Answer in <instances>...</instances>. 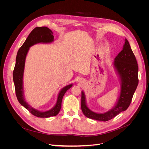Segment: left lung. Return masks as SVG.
Wrapping results in <instances>:
<instances>
[{"instance_id":"obj_1","label":"left lung","mask_w":149,"mask_h":149,"mask_svg":"<svg viewBox=\"0 0 149 149\" xmlns=\"http://www.w3.org/2000/svg\"><path fill=\"white\" fill-rule=\"evenodd\" d=\"M113 66L121 83L120 94L118 101L111 110L103 113H96L88 107L85 94L81 91V110L83 114L89 118L98 121H109L120 112L126 111L130 104L138 84V66L126 38L122 51L114 59Z\"/></svg>"}]
</instances>
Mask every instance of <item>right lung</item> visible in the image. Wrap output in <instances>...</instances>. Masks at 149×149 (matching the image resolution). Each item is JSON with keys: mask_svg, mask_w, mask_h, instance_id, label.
<instances>
[{"mask_svg": "<svg viewBox=\"0 0 149 149\" xmlns=\"http://www.w3.org/2000/svg\"><path fill=\"white\" fill-rule=\"evenodd\" d=\"M54 41V36L52 31L46 26L35 28L25 42L22 45L17 52L15 60V65L13 70V81L15 86V94L19 102L24 106L33 115L40 118H48L56 116L60 112L61 107V101L66 92L72 86V84L66 86L60 91L56 105L49 111L42 112L29 105L25 100L23 92V77L24 72L25 59L29 49L31 46L37 43H49Z\"/></svg>", "mask_w": 149, "mask_h": 149, "instance_id": "add662e5", "label": "right lung"}]
</instances>
